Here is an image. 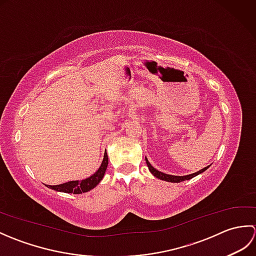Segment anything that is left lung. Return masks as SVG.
<instances>
[{"mask_svg":"<svg viewBox=\"0 0 256 256\" xmlns=\"http://www.w3.org/2000/svg\"><path fill=\"white\" fill-rule=\"evenodd\" d=\"M145 160H146V164H148V167L150 172L152 174H153V175H154L156 178L162 179V180H165V182H184V180H189V179H192V178L196 177L197 175H199V174L206 172V170H208V168L210 167V165H209V166H206V167L202 168V170H200L197 172L190 174V175H186V176H174V175H168V174H165V172H162L157 170L156 168H154L153 166L150 165V162H148V158H146V157H145Z\"/></svg>","mask_w":256,"mask_h":256,"instance_id":"left-lung-1","label":"left lung"}]
</instances>
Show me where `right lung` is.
Wrapping results in <instances>:
<instances>
[{
    "mask_svg": "<svg viewBox=\"0 0 256 256\" xmlns=\"http://www.w3.org/2000/svg\"><path fill=\"white\" fill-rule=\"evenodd\" d=\"M108 162V154L106 150L104 156H103V160L101 162V166L92 176L82 179V180H72V182L62 184H56V186H50V184H47V187L56 190V192L74 194L90 192L91 189H94L96 184L102 180V178L104 176L106 170Z\"/></svg>",
    "mask_w": 256,
    "mask_h": 256,
    "instance_id": "right-lung-1",
    "label": "right lung"
}]
</instances>
